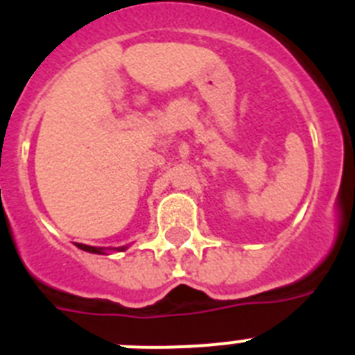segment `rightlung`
Listing matches in <instances>:
<instances>
[{
    "label": "right lung",
    "mask_w": 355,
    "mask_h": 355,
    "mask_svg": "<svg viewBox=\"0 0 355 355\" xmlns=\"http://www.w3.org/2000/svg\"><path fill=\"white\" fill-rule=\"evenodd\" d=\"M76 245H78V249L87 250V252H92V254H105V249H99V247L83 245V243H76ZM121 250H124V247H121Z\"/></svg>",
    "instance_id": "add662e5"
}]
</instances>
